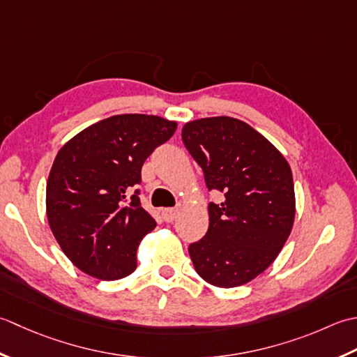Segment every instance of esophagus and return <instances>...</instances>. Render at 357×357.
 I'll list each match as a JSON object with an SVG mask.
<instances>
[{
  "label": "esophagus",
  "instance_id": "1",
  "mask_svg": "<svg viewBox=\"0 0 357 357\" xmlns=\"http://www.w3.org/2000/svg\"><path fill=\"white\" fill-rule=\"evenodd\" d=\"M162 215H163V220H165V222L171 223V222H174V220L177 219L178 209H177V208H165V209L162 211Z\"/></svg>",
  "mask_w": 357,
  "mask_h": 357
}]
</instances>
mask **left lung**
I'll return each mask as SVG.
<instances>
[{"label": "left lung", "mask_w": 357, "mask_h": 357, "mask_svg": "<svg viewBox=\"0 0 357 357\" xmlns=\"http://www.w3.org/2000/svg\"><path fill=\"white\" fill-rule=\"evenodd\" d=\"M181 140L209 191L223 192L222 203H209L205 237L189 245L195 271L214 287L245 285L273 264L293 229V172L274 144L242 120L189 121Z\"/></svg>", "instance_id": "left-lung-1"}]
</instances>
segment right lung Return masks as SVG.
<instances>
[{"mask_svg":"<svg viewBox=\"0 0 357 357\" xmlns=\"http://www.w3.org/2000/svg\"><path fill=\"white\" fill-rule=\"evenodd\" d=\"M176 121L123 114L83 129L58 151L46 186L49 227L78 270L117 280L137 268V248L157 227L142 208V166Z\"/></svg>","mask_w":357,"mask_h":357,"instance_id":"add662e5","label":"right lung"}]
</instances>
